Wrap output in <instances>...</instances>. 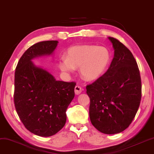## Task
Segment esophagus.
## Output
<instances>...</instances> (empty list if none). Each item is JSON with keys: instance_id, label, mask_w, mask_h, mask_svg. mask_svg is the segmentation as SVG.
Instances as JSON below:
<instances>
[{"instance_id": "34e87169", "label": "esophagus", "mask_w": 154, "mask_h": 154, "mask_svg": "<svg viewBox=\"0 0 154 154\" xmlns=\"http://www.w3.org/2000/svg\"><path fill=\"white\" fill-rule=\"evenodd\" d=\"M82 89L80 87L78 86V85L75 86V94H77V95L79 94L82 92Z\"/></svg>"}]
</instances>
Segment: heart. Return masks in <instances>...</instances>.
<instances>
[{"label": "heart", "mask_w": 154, "mask_h": 154, "mask_svg": "<svg viewBox=\"0 0 154 154\" xmlns=\"http://www.w3.org/2000/svg\"><path fill=\"white\" fill-rule=\"evenodd\" d=\"M110 62V51L105 47L75 45L67 50L66 56L60 57L59 67L63 72L70 73L79 67L82 77L87 81H93L106 72Z\"/></svg>", "instance_id": "obj_1"}]
</instances>
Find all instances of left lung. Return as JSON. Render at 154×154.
Instances as JSON below:
<instances>
[{
	"label": "left lung",
	"mask_w": 154,
	"mask_h": 154,
	"mask_svg": "<svg viewBox=\"0 0 154 154\" xmlns=\"http://www.w3.org/2000/svg\"><path fill=\"white\" fill-rule=\"evenodd\" d=\"M108 38L114 58L107 71L86 89L92 125L103 134H115L129 127L135 117L141 99V80L131 51L116 39Z\"/></svg>",
	"instance_id": "left-lung-1"
}]
</instances>
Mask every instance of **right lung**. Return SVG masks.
<instances>
[{"label":"right lung","mask_w":154,"mask_h":154,"mask_svg":"<svg viewBox=\"0 0 154 154\" xmlns=\"http://www.w3.org/2000/svg\"><path fill=\"white\" fill-rule=\"evenodd\" d=\"M57 40L33 45L24 52L15 72L14 104L17 114L31 133L48 137L65 126L66 110L75 97V82L56 80L32 60L53 53Z\"/></svg>","instance_id":"right-lung-1"}]
</instances>
